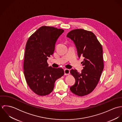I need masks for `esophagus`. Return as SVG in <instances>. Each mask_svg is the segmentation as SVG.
Masks as SVG:
<instances>
[{
	"label": "esophagus",
	"instance_id": "34e87169",
	"mask_svg": "<svg viewBox=\"0 0 122 122\" xmlns=\"http://www.w3.org/2000/svg\"><path fill=\"white\" fill-rule=\"evenodd\" d=\"M70 70L69 69H66L64 70V75H69L70 74Z\"/></svg>",
	"mask_w": 122,
	"mask_h": 122
}]
</instances>
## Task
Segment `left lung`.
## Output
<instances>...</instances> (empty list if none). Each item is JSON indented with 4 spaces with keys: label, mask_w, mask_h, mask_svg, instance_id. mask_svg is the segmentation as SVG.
Listing matches in <instances>:
<instances>
[{
    "label": "left lung",
    "mask_w": 122,
    "mask_h": 122,
    "mask_svg": "<svg viewBox=\"0 0 122 122\" xmlns=\"http://www.w3.org/2000/svg\"><path fill=\"white\" fill-rule=\"evenodd\" d=\"M67 37L74 42L78 57L84 58L81 73L76 70H70L76 83L70 90L76 95H86L96 87L103 70L102 47L93 33L82 29L70 31Z\"/></svg>",
    "instance_id": "8db88e82"
}]
</instances>
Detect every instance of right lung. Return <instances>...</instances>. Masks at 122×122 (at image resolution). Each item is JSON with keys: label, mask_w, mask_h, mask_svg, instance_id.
Wrapping results in <instances>:
<instances>
[{"label": "right lung", "mask_w": 122, "mask_h": 122, "mask_svg": "<svg viewBox=\"0 0 122 122\" xmlns=\"http://www.w3.org/2000/svg\"><path fill=\"white\" fill-rule=\"evenodd\" d=\"M64 30L44 26L28 39L23 62L24 74L30 89L39 96L50 94L55 81L64 74L62 68L48 67V57L54 51L56 42Z\"/></svg>", "instance_id": "1"}]
</instances>
